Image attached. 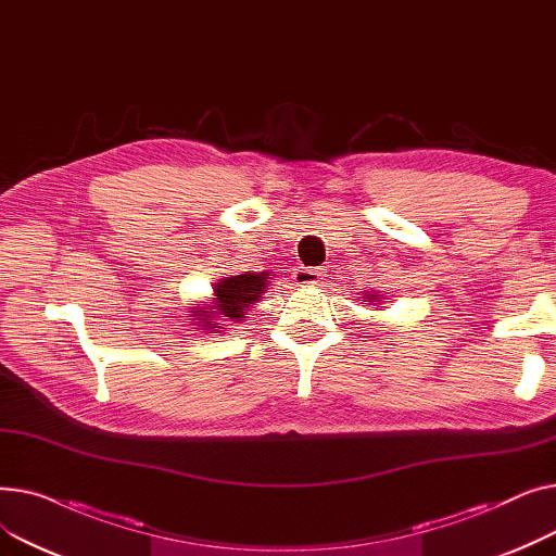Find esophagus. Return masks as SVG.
I'll return each mask as SVG.
<instances>
[{
  "mask_svg": "<svg viewBox=\"0 0 556 556\" xmlns=\"http://www.w3.org/2000/svg\"><path fill=\"white\" fill-rule=\"evenodd\" d=\"M293 277H295V283L308 286V283H315V281L319 279V270H317V268H304V266H300V268L293 273Z\"/></svg>",
  "mask_w": 556,
  "mask_h": 556,
  "instance_id": "obj_1",
  "label": "esophagus"
}]
</instances>
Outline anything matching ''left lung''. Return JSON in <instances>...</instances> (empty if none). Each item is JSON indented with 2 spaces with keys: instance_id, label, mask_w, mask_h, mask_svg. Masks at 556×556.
<instances>
[{
  "instance_id": "left-lung-1",
  "label": "left lung",
  "mask_w": 556,
  "mask_h": 556,
  "mask_svg": "<svg viewBox=\"0 0 556 556\" xmlns=\"http://www.w3.org/2000/svg\"><path fill=\"white\" fill-rule=\"evenodd\" d=\"M369 300H378V295H371V298H369Z\"/></svg>"
}]
</instances>
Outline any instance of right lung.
Masks as SVG:
<instances>
[{"mask_svg": "<svg viewBox=\"0 0 556 556\" xmlns=\"http://www.w3.org/2000/svg\"><path fill=\"white\" fill-rule=\"evenodd\" d=\"M266 279H268L266 273L261 275L250 273V275L223 279L214 290L218 300V311H191V313H195L198 319H212V313L229 319H239L241 315H245V308L261 298ZM212 329H220V327H212Z\"/></svg>", "mask_w": 556, "mask_h": 556, "instance_id": "right-lung-1", "label": "right lung"}]
</instances>
